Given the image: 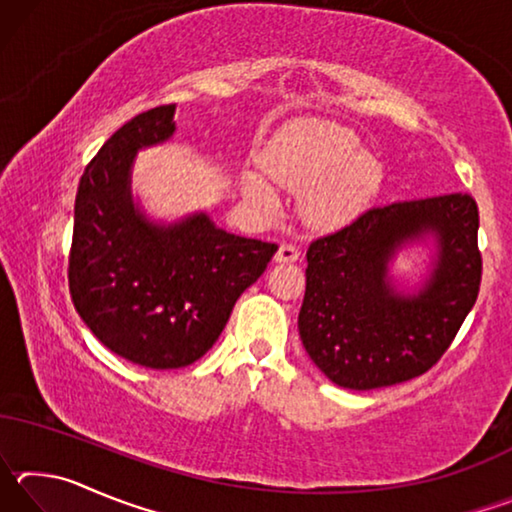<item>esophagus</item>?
<instances>
[{
    "label": "esophagus",
    "mask_w": 512,
    "mask_h": 512,
    "mask_svg": "<svg viewBox=\"0 0 512 512\" xmlns=\"http://www.w3.org/2000/svg\"><path fill=\"white\" fill-rule=\"evenodd\" d=\"M298 257H300V250H298V246H293V244H282V246H280V250H277V253H275V262H280V264H291V262H298Z\"/></svg>",
    "instance_id": "34e87169"
}]
</instances>
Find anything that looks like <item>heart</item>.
Here are the masks:
<instances>
[{"mask_svg":"<svg viewBox=\"0 0 512 512\" xmlns=\"http://www.w3.org/2000/svg\"><path fill=\"white\" fill-rule=\"evenodd\" d=\"M264 169L293 192L308 189L302 196V216L323 230L357 219L384 178L375 155L359 151V137L329 121L289 126L266 151ZM244 192L259 205L275 203L273 189L257 176L244 178Z\"/></svg>","mask_w":512,"mask_h":512,"instance_id":"1","label":"heart"}]
</instances>
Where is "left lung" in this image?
<instances>
[{
	"instance_id": "obj_1",
	"label": "left lung",
	"mask_w": 512,
	"mask_h": 512,
	"mask_svg": "<svg viewBox=\"0 0 512 512\" xmlns=\"http://www.w3.org/2000/svg\"><path fill=\"white\" fill-rule=\"evenodd\" d=\"M479 207L443 194L370 207L311 241L298 329L311 361L343 388L372 391L420 377L452 345L481 287ZM431 236L434 268L415 294L394 287L387 266Z\"/></svg>"
}]
</instances>
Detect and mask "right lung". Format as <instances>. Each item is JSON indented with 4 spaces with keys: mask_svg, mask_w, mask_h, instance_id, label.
I'll return each mask as SVG.
<instances>
[{
    "mask_svg": "<svg viewBox=\"0 0 512 512\" xmlns=\"http://www.w3.org/2000/svg\"><path fill=\"white\" fill-rule=\"evenodd\" d=\"M173 115L176 103L140 112L85 167L67 271L90 332L110 352L153 370L201 359L277 250L216 228L205 212L160 225L137 210L135 155L176 133Z\"/></svg>",
    "mask_w": 512,
    "mask_h": 512,
    "instance_id": "obj_1",
    "label": "right lung"
}]
</instances>
